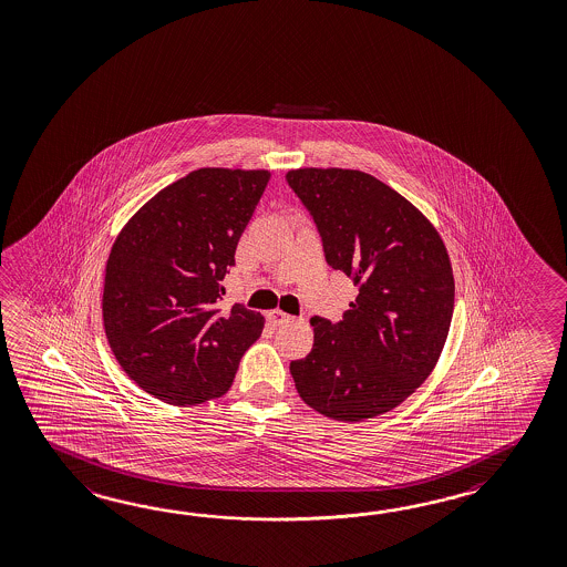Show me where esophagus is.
I'll use <instances>...</instances> for the list:
<instances>
[{"mask_svg": "<svg viewBox=\"0 0 567 567\" xmlns=\"http://www.w3.org/2000/svg\"><path fill=\"white\" fill-rule=\"evenodd\" d=\"M267 320H269L274 327H281V324L291 322V317L290 315H286V312H281V310H271V312H267Z\"/></svg>", "mask_w": 567, "mask_h": 567, "instance_id": "34e87169", "label": "esophagus"}]
</instances>
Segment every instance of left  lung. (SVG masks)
I'll list each match as a JSON object with an SVG mask.
<instances>
[{
    "instance_id": "8db88e82",
    "label": "left lung",
    "mask_w": 567,
    "mask_h": 567,
    "mask_svg": "<svg viewBox=\"0 0 567 567\" xmlns=\"http://www.w3.org/2000/svg\"><path fill=\"white\" fill-rule=\"evenodd\" d=\"M317 223L332 269L359 288L341 322L315 317V347L291 361L310 409L359 422L402 404L447 341L455 281L443 238L409 199L369 173L303 167L286 173Z\"/></svg>"
}]
</instances>
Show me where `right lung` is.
<instances>
[{"label": "right lung", "instance_id": "1", "mask_svg": "<svg viewBox=\"0 0 567 567\" xmlns=\"http://www.w3.org/2000/svg\"><path fill=\"white\" fill-rule=\"evenodd\" d=\"M271 173L204 167L161 189L112 245L104 329L120 368L167 404H199L233 385L264 317L235 303L223 315V279L235 265Z\"/></svg>", "mask_w": 567, "mask_h": 567}]
</instances>
